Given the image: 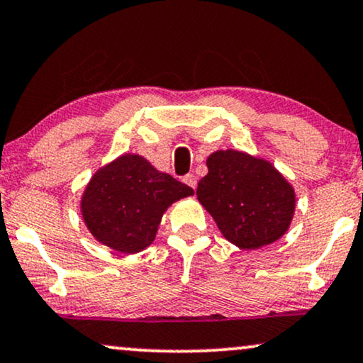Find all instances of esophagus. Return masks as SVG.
I'll use <instances>...</instances> for the list:
<instances>
[{"mask_svg": "<svg viewBox=\"0 0 363 363\" xmlns=\"http://www.w3.org/2000/svg\"><path fill=\"white\" fill-rule=\"evenodd\" d=\"M182 181H184V184L192 187V189H196V186H197V177L194 176V174H186V176L182 177Z\"/></svg>", "mask_w": 363, "mask_h": 363, "instance_id": "esophagus-1", "label": "esophagus"}]
</instances>
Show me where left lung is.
<instances>
[{
    "instance_id": "8db88e82",
    "label": "left lung",
    "mask_w": 363,
    "mask_h": 363,
    "mask_svg": "<svg viewBox=\"0 0 363 363\" xmlns=\"http://www.w3.org/2000/svg\"><path fill=\"white\" fill-rule=\"evenodd\" d=\"M206 164L197 199L229 242L258 250L288 231L295 191L268 160L229 149L213 152Z\"/></svg>"
}]
</instances>
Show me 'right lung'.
I'll list each match as a JSON object with an SVG mask.
<instances>
[{
	"label": "right lung",
	"mask_w": 363,
	"mask_h": 363,
	"mask_svg": "<svg viewBox=\"0 0 363 363\" xmlns=\"http://www.w3.org/2000/svg\"><path fill=\"white\" fill-rule=\"evenodd\" d=\"M194 191L147 159L123 154L99 169L82 196V216L97 241L134 255L152 245L166 209Z\"/></svg>",
	"instance_id": "right-lung-1"
}]
</instances>
